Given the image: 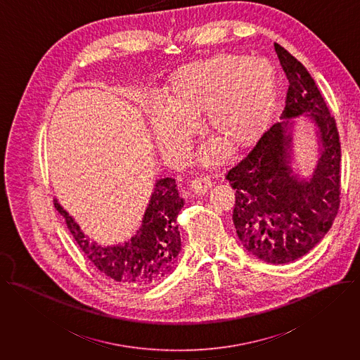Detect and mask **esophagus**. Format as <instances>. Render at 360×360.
I'll list each match as a JSON object with an SVG mask.
<instances>
[{
  "mask_svg": "<svg viewBox=\"0 0 360 360\" xmlns=\"http://www.w3.org/2000/svg\"><path fill=\"white\" fill-rule=\"evenodd\" d=\"M213 186V182L209 179V178H195L192 182H191V185H189V188H191V191L192 192H195V193H198V195H203V193H206L210 188Z\"/></svg>",
  "mask_w": 360,
  "mask_h": 360,
  "instance_id": "esophagus-1",
  "label": "esophagus"
}]
</instances>
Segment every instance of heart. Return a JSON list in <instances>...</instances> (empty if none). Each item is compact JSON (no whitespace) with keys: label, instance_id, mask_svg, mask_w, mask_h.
<instances>
[{"label":"heart","instance_id":"1","mask_svg":"<svg viewBox=\"0 0 360 360\" xmlns=\"http://www.w3.org/2000/svg\"><path fill=\"white\" fill-rule=\"evenodd\" d=\"M277 98V75L266 58L218 54L181 67L168 80L162 104L154 105L150 124L160 150L174 161L186 157L203 118L217 142L203 155L214 164L221 146L239 151L256 143L266 131Z\"/></svg>","mask_w":360,"mask_h":360}]
</instances>
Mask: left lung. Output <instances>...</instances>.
I'll list each match as a JSON object with an SVG mask.
<instances>
[{"label":"left lung","mask_w":360,"mask_h":360,"mask_svg":"<svg viewBox=\"0 0 360 360\" xmlns=\"http://www.w3.org/2000/svg\"><path fill=\"white\" fill-rule=\"evenodd\" d=\"M287 75L285 108L225 178L235 189L233 225L243 248L260 260L287 264L309 253L328 232L340 209L341 143L335 120L307 70L274 43ZM318 128L319 160L306 179L291 167L293 117Z\"/></svg>","instance_id":"8db88e82"}]
</instances>
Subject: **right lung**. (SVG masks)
I'll return each instance as SVG.
<instances>
[{"mask_svg":"<svg viewBox=\"0 0 360 360\" xmlns=\"http://www.w3.org/2000/svg\"><path fill=\"white\" fill-rule=\"evenodd\" d=\"M54 206L65 218L82 252L108 278L131 288L150 287L160 283L175 267L181 252L176 217L184 207L175 179L155 181L142 225L129 240L114 246H101L90 240L57 199Z\"/></svg>","mask_w":360,"mask_h":360,"instance_id":"right-lung-1","label":"right lung"}]
</instances>
